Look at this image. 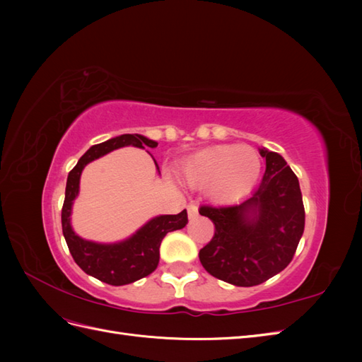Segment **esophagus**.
Masks as SVG:
<instances>
[{"instance_id":"esophagus-1","label":"esophagus","mask_w":362,"mask_h":362,"mask_svg":"<svg viewBox=\"0 0 362 362\" xmlns=\"http://www.w3.org/2000/svg\"><path fill=\"white\" fill-rule=\"evenodd\" d=\"M187 213H189L190 218H194L196 216H198V205H196L194 202H190L187 205Z\"/></svg>"}]
</instances>
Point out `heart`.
Here are the masks:
<instances>
[{
    "instance_id": "heart-1",
    "label": "heart",
    "mask_w": 362,
    "mask_h": 362,
    "mask_svg": "<svg viewBox=\"0 0 362 362\" xmlns=\"http://www.w3.org/2000/svg\"><path fill=\"white\" fill-rule=\"evenodd\" d=\"M259 157L249 146L225 145L201 151L184 168V177L194 187H210L217 201H233L255 184Z\"/></svg>"
}]
</instances>
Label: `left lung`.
Returning a JSON list of instances; mask_svg holds the SVG:
<instances>
[{
	"mask_svg": "<svg viewBox=\"0 0 362 362\" xmlns=\"http://www.w3.org/2000/svg\"><path fill=\"white\" fill-rule=\"evenodd\" d=\"M266 172L258 189L238 205H202L214 223L199 259L211 276L237 287H254L286 269L305 228L299 180L276 152L259 149Z\"/></svg>",
	"mask_w": 362,
	"mask_h": 362,
	"instance_id": "obj_1",
	"label": "left lung"
}]
</instances>
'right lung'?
<instances>
[{"label": "right lung", "instance_id": "obj_1", "mask_svg": "<svg viewBox=\"0 0 362 362\" xmlns=\"http://www.w3.org/2000/svg\"><path fill=\"white\" fill-rule=\"evenodd\" d=\"M128 145L137 148H157L158 144L140 134H122L107 140L104 144L93 145L69 172L62 208L63 235L74 261L87 275L116 287L127 286V284L151 275L158 266L160 245L164 235L184 228L189 222L185 210L178 214L158 216L151 218L134 235H131L124 242L112 245L89 242V240H84L74 233L71 226L72 204L78 194L80 177L84 166L87 163L108 154L113 149Z\"/></svg>", "mask_w": 362, "mask_h": 362}]
</instances>
